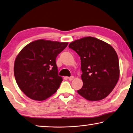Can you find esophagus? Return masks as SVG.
<instances>
[{
    "label": "esophagus",
    "instance_id": "obj_1",
    "mask_svg": "<svg viewBox=\"0 0 133 133\" xmlns=\"http://www.w3.org/2000/svg\"><path fill=\"white\" fill-rule=\"evenodd\" d=\"M74 77L73 76H71V77H68V79H69L70 81H71V80H73V79H74Z\"/></svg>",
    "mask_w": 133,
    "mask_h": 133
}]
</instances>
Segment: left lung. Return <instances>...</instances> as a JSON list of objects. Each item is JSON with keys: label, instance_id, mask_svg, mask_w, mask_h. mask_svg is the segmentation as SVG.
Wrapping results in <instances>:
<instances>
[{"label": "left lung", "instance_id": "left-lung-1", "mask_svg": "<svg viewBox=\"0 0 133 133\" xmlns=\"http://www.w3.org/2000/svg\"><path fill=\"white\" fill-rule=\"evenodd\" d=\"M80 56L83 85L77 91L91 101L102 100L114 89L120 76L117 55L110 45L96 38L87 37L69 45Z\"/></svg>", "mask_w": 133, "mask_h": 133}]
</instances>
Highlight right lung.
<instances>
[{"label":"right lung","mask_w":133,"mask_h":133,"mask_svg":"<svg viewBox=\"0 0 133 133\" xmlns=\"http://www.w3.org/2000/svg\"><path fill=\"white\" fill-rule=\"evenodd\" d=\"M67 45L68 42L41 39L23 48L14 62V74L25 95L43 101L56 92L63 81L58 76L56 58Z\"/></svg>","instance_id":"obj_1"}]
</instances>
